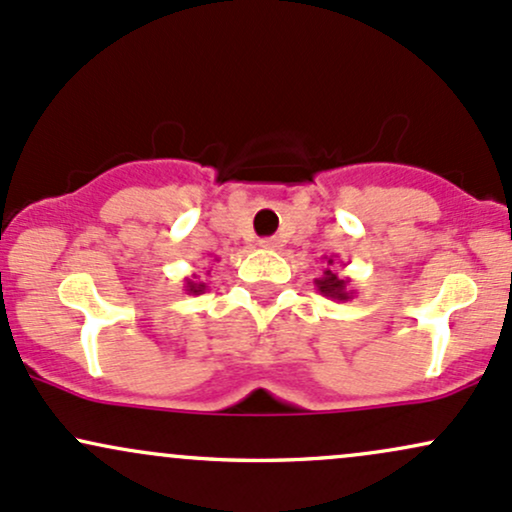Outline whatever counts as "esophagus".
I'll use <instances>...</instances> for the list:
<instances>
[{
  "label": "esophagus",
  "instance_id": "obj_1",
  "mask_svg": "<svg viewBox=\"0 0 512 512\" xmlns=\"http://www.w3.org/2000/svg\"><path fill=\"white\" fill-rule=\"evenodd\" d=\"M260 245H262V248H269V250H279L281 248V243L276 238H264V240H260Z\"/></svg>",
  "mask_w": 512,
  "mask_h": 512
}]
</instances>
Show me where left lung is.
Instances as JSON below:
<instances>
[{"label": "left lung", "instance_id": "left-lung-1", "mask_svg": "<svg viewBox=\"0 0 512 512\" xmlns=\"http://www.w3.org/2000/svg\"><path fill=\"white\" fill-rule=\"evenodd\" d=\"M325 260L332 267L334 257H325ZM315 286L322 296L334 298V301H349V298L354 296V291L349 289V279H346V276H339L337 269H325L320 279H315Z\"/></svg>", "mask_w": 512, "mask_h": 512}]
</instances>
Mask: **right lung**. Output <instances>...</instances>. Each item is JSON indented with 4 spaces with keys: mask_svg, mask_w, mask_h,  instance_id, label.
Segmentation results:
<instances>
[{
    "mask_svg": "<svg viewBox=\"0 0 512 512\" xmlns=\"http://www.w3.org/2000/svg\"><path fill=\"white\" fill-rule=\"evenodd\" d=\"M185 291H187V293H195V296H197V293H204V291H207V284H204V281L199 279L197 274H192V279H187Z\"/></svg>",
    "mask_w": 512,
    "mask_h": 512,
    "instance_id": "1",
    "label": "right lung"
}]
</instances>
